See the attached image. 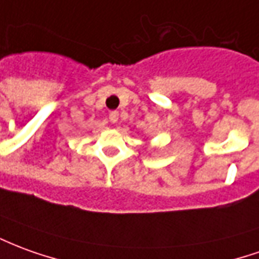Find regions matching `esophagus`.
I'll return each instance as SVG.
<instances>
[{"label":"esophagus","instance_id":"obj_1","mask_svg":"<svg viewBox=\"0 0 259 259\" xmlns=\"http://www.w3.org/2000/svg\"><path fill=\"white\" fill-rule=\"evenodd\" d=\"M117 119H119V112L112 111L111 113H109V120H111L112 123H115V122H117Z\"/></svg>","mask_w":259,"mask_h":259}]
</instances>
